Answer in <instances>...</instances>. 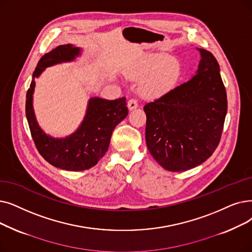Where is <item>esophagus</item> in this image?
I'll return each instance as SVG.
<instances>
[{"label": "esophagus", "mask_w": 252, "mask_h": 252, "mask_svg": "<svg viewBox=\"0 0 252 252\" xmlns=\"http://www.w3.org/2000/svg\"><path fill=\"white\" fill-rule=\"evenodd\" d=\"M127 107H128L129 110H133V109H136V108L138 107V102H137V100H135V99L128 100V102H127Z\"/></svg>", "instance_id": "esophagus-1"}]
</instances>
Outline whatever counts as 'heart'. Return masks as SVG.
Instances as JSON below:
<instances>
[{
  "label": "heart",
  "mask_w": 252,
  "mask_h": 252,
  "mask_svg": "<svg viewBox=\"0 0 252 252\" xmlns=\"http://www.w3.org/2000/svg\"><path fill=\"white\" fill-rule=\"evenodd\" d=\"M180 73L176 61L162 56H148L138 67L129 70L127 76L136 80L146 79L142 93L148 97H158L174 89Z\"/></svg>",
  "instance_id": "heart-1"
}]
</instances>
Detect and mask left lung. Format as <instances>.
<instances>
[{
	"label": "left lung",
	"mask_w": 252,
	"mask_h": 252,
	"mask_svg": "<svg viewBox=\"0 0 252 252\" xmlns=\"http://www.w3.org/2000/svg\"><path fill=\"white\" fill-rule=\"evenodd\" d=\"M195 75L144 106L149 152L168 171L182 172L209 158L221 138L226 92L213 54L198 49Z\"/></svg>",
	"instance_id": "left-lung-1"
}]
</instances>
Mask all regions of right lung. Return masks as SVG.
<instances>
[{
  "instance_id": "obj_1",
  "label": "right lung",
  "mask_w": 252,
  "mask_h": 252,
  "mask_svg": "<svg viewBox=\"0 0 252 252\" xmlns=\"http://www.w3.org/2000/svg\"><path fill=\"white\" fill-rule=\"evenodd\" d=\"M80 51L79 47L65 44L44 54L32 73L26 101L27 119L40 155L53 167L75 172L96 165L108 150L113 129L128 113L125 96L112 101L92 97L83 122L75 133L65 138H53L41 129L32 108L35 78L50 65L74 61Z\"/></svg>"
}]
</instances>
